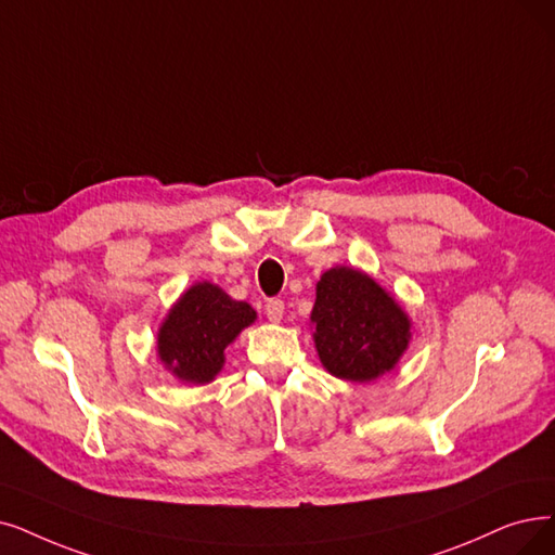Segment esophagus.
<instances>
[{"mask_svg": "<svg viewBox=\"0 0 555 555\" xmlns=\"http://www.w3.org/2000/svg\"><path fill=\"white\" fill-rule=\"evenodd\" d=\"M266 317H269L271 323H280L282 321V314H284V302L280 298H271L266 300Z\"/></svg>", "mask_w": 555, "mask_h": 555, "instance_id": "1", "label": "esophagus"}]
</instances>
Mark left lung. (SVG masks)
Instances as JSON below:
<instances>
[{"instance_id":"obj_1","label":"left lung","mask_w":555,"mask_h":555,"mask_svg":"<svg viewBox=\"0 0 555 555\" xmlns=\"http://www.w3.org/2000/svg\"><path fill=\"white\" fill-rule=\"evenodd\" d=\"M314 341L323 366L341 380H375L408 348L410 321L389 294L354 269H330L317 284Z\"/></svg>"}]
</instances>
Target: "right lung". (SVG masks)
<instances>
[{"instance_id": "obj_1", "label": "right lung", "mask_w": 555, "mask_h": 555, "mask_svg": "<svg viewBox=\"0 0 555 555\" xmlns=\"http://www.w3.org/2000/svg\"><path fill=\"white\" fill-rule=\"evenodd\" d=\"M255 321L248 302L232 300L209 282H197L180 298L159 330V358L193 385H205L225 362V348Z\"/></svg>"}]
</instances>
